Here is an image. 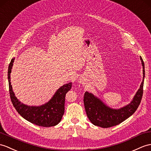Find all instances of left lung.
I'll return each mask as SVG.
<instances>
[{"label": "left lung", "instance_id": "obj_1", "mask_svg": "<svg viewBox=\"0 0 151 151\" xmlns=\"http://www.w3.org/2000/svg\"><path fill=\"white\" fill-rule=\"evenodd\" d=\"M140 60L143 67V80L138 91L129 104L120 109H113L107 106L93 93L86 91L84 94L83 103L86 114L93 125L102 128L111 127L120 124L134 113L143 96L145 78L144 62L141 57Z\"/></svg>", "mask_w": 151, "mask_h": 151}]
</instances>
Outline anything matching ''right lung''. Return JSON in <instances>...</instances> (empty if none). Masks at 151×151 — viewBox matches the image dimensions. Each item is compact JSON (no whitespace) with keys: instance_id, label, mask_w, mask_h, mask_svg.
<instances>
[{"instance_id":"1","label":"right lung","mask_w":151,"mask_h":151,"mask_svg":"<svg viewBox=\"0 0 151 151\" xmlns=\"http://www.w3.org/2000/svg\"><path fill=\"white\" fill-rule=\"evenodd\" d=\"M14 60L15 58L12 59L8 71L9 94L14 107L21 116L35 125L50 127L58 124L64 113L65 94L71 89L72 82L61 86L45 104L40 106H27L17 99L13 91L10 75Z\"/></svg>"}]
</instances>
